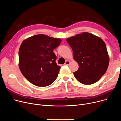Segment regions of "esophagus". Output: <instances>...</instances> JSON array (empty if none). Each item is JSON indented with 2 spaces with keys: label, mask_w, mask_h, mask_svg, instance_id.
Instances as JSON below:
<instances>
[{
  "label": "esophagus",
  "mask_w": 121,
  "mask_h": 121,
  "mask_svg": "<svg viewBox=\"0 0 121 121\" xmlns=\"http://www.w3.org/2000/svg\"><path fill=\"white\" fill-rule=\"evenodd\" d=\"M69 63H70V62H69V60H67L65 63V65H69Z\"/></svg>",
  "instance_id": "esophagus-1"
}]
</instances>
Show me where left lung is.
Returning a JSON list of instances; mask_svg holds the SVG:
<instances>
[{"label": "left lung", "instance_id": "obj_1", "mask_svg": "<svg viewBox=\"0 0 121 121\" xmlns=\"http://www.w3.org/2000/svg\"><path fill=\"white\" fill-rule=\"evenodd\" d=\"M67 42L79 65L78 70L73 73L75 78L85 85L99 81L106 72L109 62L104 41L92 34L83 32L67 38Z\"/></svg>", "mask_w": 121, "mask_h": 121}]
</instances>
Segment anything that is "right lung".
<instances>
[{"mask_svg":"<svg viewBox=\"0 0 121 121\" xmlns=\"http://www.w3.org/2000/svg\"><path fill=\"white\" fill-rule=\"evenodd\" d=\"M62 40L43 34L27 38L18 51V66L24 77L37 86H48L56 80L60 67L53 50Z\"/></svg>","mask_w":121,"mask_h":121,"instance_id":"right-lung-1","label":"right lung"}]
</instances>
